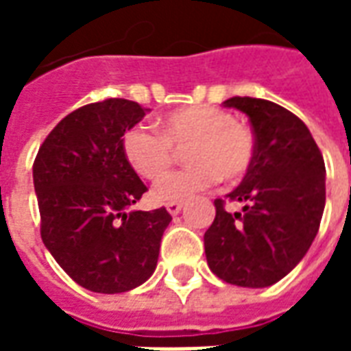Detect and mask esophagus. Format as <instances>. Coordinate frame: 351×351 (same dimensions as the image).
Returning <instances> with one entry per match:
<instances>
[{
  "instance_id": "1",
  "label": "esophagus",
  "mask_w": 351,
  "mask_h": 351,
  "mask_svg": "<svg viewBox=\"0 0 351 351\" xmlns=\"http://www.w3.org/2000/svg\"><path fill=\"white\" fill-rule=\"evenodd\" d=\"M167 210L171 216H176V214L182 210V203H178V201H173V203H167Z\"/></svg>"
}]
</instances>
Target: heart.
<instances>
[{
    "mask_svg": "<svg viewBox=\"0 0 351 351\" xmlns=\"http://www.w3.org/2000/svg\"><path fill=\"white\" fill-rule=\"evenodd\" d=\"M184 151L189 167L169 176L154 188V199L173 203L195 195L223 178L241 180L256 158V138L235 116L210 105H191L160 118V133L133 125L123 133L122 150L130 167L150 182H158L174 160V150Z\"/></svg>",
    "mask_w": 351,
    "mask_h": 351,
    "instance_id": "b5f03b06",
    "label": "heart"
}]
</instances>
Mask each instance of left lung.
Here are the masks:
<instances>
[{
	"label": "left lung",
	"instance_id": "left-lung-1",
	"mask_svg": "<svg viewBox=\"0 0 351 351\" xmlns=\"http://www.w3.org/2000/svg\"><path fill=\"white\" fill-rule=\"evenodd\" d=\"M223 107L248 116L256 158L229 201L216 199V218L205 233L206 263L228 284L267 287L293 271L316 239L325 206V163L301 118L258 97H231Z\"/></svg>",
	"mask_w": 351,
	"mask_h": 351
}]
</instances>
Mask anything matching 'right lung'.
<instances>
[{
  "label": "right lung",
  "instance_id": "obj_1",
  "mask_svg": "<svg viewBox=\"0 0 351 351\" xmlns=\"http://www.w3.org/2000/svg\"><path fill=\"white\" fill-rule=\"evenodd\" d=\"M146 110L118 97L84 105L50 131L35 158L43 243L79 286L95 293L145 284L173 220L163 206L128 213L146 186L123 156L122 137Z\"/></svg>",
  "mask_w": 351,
  "mask_h": 351
}]
</instances>
